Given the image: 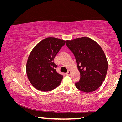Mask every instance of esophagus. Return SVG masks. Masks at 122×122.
<instances>
[{"instance_id": "1", "label": "esophagus", "mask_w": 122, "mask_h": 122, "mask_svg": "<svg viewBox=\"0 0 122 122\" xmlns=\"http://www.w3.org/2000/svg\"><path fill=\"white\" fill-rule=\"evenodd\" d=\"M71 71H67V73H66V75H71Z\"/></svg>"}]
</instances>
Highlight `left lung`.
<instances>
[{"label":"left lung","instance_id":"8db88e82","mask_svg":"<svg viewBox=\"0 0 122 122\" xmlns=\"http://www.w3.org/2000/svg\"><path fill=\"white\" fill-rule=\"evenodd\" d=\"M66 45L75 56L81 75L76 87L86 92L97 89L104 81L108 68L102 48L88 37L67 40Z\"/></svg>","mask_w":122,"mask_h":122}]
</instances>
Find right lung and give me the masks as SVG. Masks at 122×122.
Listing matches in <instances>:
<instances>
[{"label": "right lung", "instance_id": "add662e5", "mask_svg": "<svg viewBox=\"0 0 122 122\" xmlns=\"http://www.w3.org/2000/svg\"><path fill=\"white\" fill-rule=\"evenodd\" d=\"M66 41L53 37L44 39L34 47L26 64V73L34 87L48 92L57 87L63 76L56 71L54 59Z\"/></svg>", "mask_w": 122, "mask_h": 122}]
</instances>
